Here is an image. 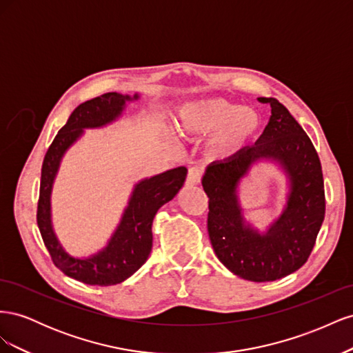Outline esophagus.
Listing matches in <instances>:
<instances>
[{"label":"esophagus","instance_id":"esophagus-1","mask_svg":"<svg viewBox=\"0 0 353 353\" xmlns=\"http://www.w3.org/2000/svg\"><path fill=\"white\" fill-rule=\"evenodd\" d=\"M201 176H203V170L200 168H197V166L190 168L185 183H187V185H197V184H200Z\"/></svg>","mask_w":353,"mask_h":353}]
</instances>
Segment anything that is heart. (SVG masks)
<instances>
[{
  "instance_id": "1",
  "label": "heart",
  "mask_w": 353,
  "mask_h": 353,
  "mask_svg": "<svg viewBox=\"0 0 353 353\" xmlns=\"http://www.w3.org/2000/svg\"><path fill=\"white\" fill-rule=\"evenodd\" d=\"M259 119L250 109L222 99L201 100L188 104L181 112L176 130L184 137H206L213 154H225L240 147L258 131Z\"/></svg>"
}]
</instances>
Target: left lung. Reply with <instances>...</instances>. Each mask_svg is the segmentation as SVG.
Listing matches in <instances>:
<instances>
[{
    "mask_svg": "<svg viewBox=\"0 0 353 353\" xmlns=\"http://www.w3.org/2000/svg\"><path fill=\"white\" fill-rule=\"evenodd\" d=\"M271 116L259 140L227 160L213 162L203 176L209 197L212 248L227 268L244 280H280L307 261L325 216L321 162L303 128L276 99L259 97ZM261 157L281 160L291 176V194L281 219L261 236L243 225L236 201L238 181Z\"/></svg>",
    "mask_w": 353,
    "mask_h": 353,
    "instance_id": "obj_1",
    "label": "left lung"
}]
</instances>
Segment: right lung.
Returning <instances> with one entry per match:
<instances>
[{"label":"right lung","instance_id":"obj_1","mask_svg":"<svg viewBox=\"0 0 353 353\" xmlns=\"http://www.w3.org/2000/svg\"><path fill=\"white\" fill-rule=\"evenodd\" d=\"M135 95L134 99H137ZM130 95L105 92L79 104L72 112L46 153L41 170L37 222L51 261L70 279L90 285H114L138 271L152 252V225L157 210L172 200L184 185L187 168L179 166L137 184L130 206L109 245L90 259H74L61 249L50 219V194L61 156L78 140L83 128H97L114 121Z\"/></svg>","mask_w":353,"mask_h":353}]
</instances>
